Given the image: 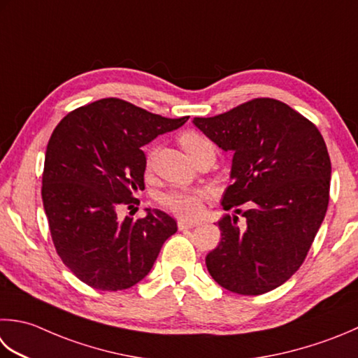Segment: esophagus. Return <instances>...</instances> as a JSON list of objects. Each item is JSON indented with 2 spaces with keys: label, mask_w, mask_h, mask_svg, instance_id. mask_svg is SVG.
<instances>
[{
  "label": "esophagus",
  "mask_w": 358,
  "mask_h": 358,
  "mask_svg": "<svg viewBox=\"0 0 358 358\" xmlns=\"http://www.w3.org/2000/svg\"><path fill=\"white\" fill-rule=\"evenodd\" d=\"M197 227V222H187V220H180L178 222V229H191Z\"/></svg>",
  "instance_id": "34e87169"
}]
</instances>
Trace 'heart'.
Here are the masks:
<instances>
[{"label":"heart","mask_w":358,"mask_h":358,"mask_svg":"<svg viewBox=\"0 0 358 358\" xmlns=\"http://www.w3.org/2000/svg\"><path fill=\"white\" fill-rule=\"evenodd\" d=\"M178 141L192 161L200 157H215V147L211 139L197 130L183 131L178 136ZM149 163L150 158L147 159V164ZM158 201L169 213L192 219L200 214L203 208V192L192 191V189H171V191L161 194Z\"/></svg>","instance_id":"heart-1"}]
</instances>
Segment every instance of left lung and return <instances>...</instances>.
Segmentation results:
<instances>
[{"mask_svg": "<svg viewBox=\"0 0 358 358\" xmlns=\"http://www.w3.org/2000/svg\"><path fill=\"white\" fill-rule=\"evenodd\" d=\"M192 122L234 153L222 206L247 219L241 227L237 215L219 220L222 241L206 256L209 275L239 295L276 289L303 265L327 211L331 158L323 136L270 97Z\"/></svg>", "mask_w": 358, "mask_h": 358, "instance_id": "left-lung-1", "label": "left lung"}]
</instances>
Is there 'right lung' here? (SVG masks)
Returning <instances> with one entry per match:
<instances>
[{
  "instance_id": "obj_1",
  "label": "right lung",
  "mask_w": 358,
  "mask_h": 358,
  "mask_svg": "<svg viewBox=\"0 0 358 358\" xmlns=\"http://www.w3.org/2000/svg\"><path fill=\"white\" fill-rule=\"evenodd\" d=\"M187 119L107 97L73 110L54 129L41 199L55 251L82 282L105 292L130 289L177 231V222L159 209L136 220H121L117 211L136 203L133 192L144 189L141 147Z\"/></svg>"
}]
</instances>
